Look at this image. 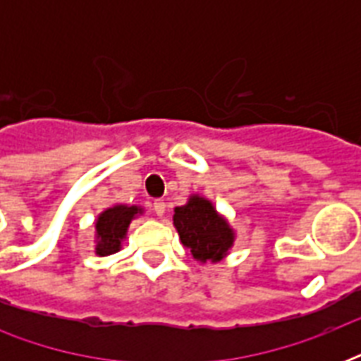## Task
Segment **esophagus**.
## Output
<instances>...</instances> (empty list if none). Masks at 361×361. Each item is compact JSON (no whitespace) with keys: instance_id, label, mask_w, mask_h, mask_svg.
<instances>
[{"instance_id":"esophagus-1","label":"esophagus","mask_w":361,"mask_h":361,"mask_svg":"<svg viewBox=\"0 0 361 361\" xmlns=\"http://www.w3.org/2000/svg\"><path fill=\"white\" fill-rule=\"evenodd\" d=\"M153 209H155V214H157L159 217H163L164 212H166V202H164V200H155V202H153Z\"/></svg>"}]
</instances>
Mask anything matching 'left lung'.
<instances>
[{"mask_svg": "<svg viewBox=\"0 0 361 361\" xmlns=\"http://www.w3.org/2000/svg\"><path fill=\"white\" fill-rule=\"evenodd\" d=\"M174 226L181 243L202 262H217L231 249L234 236L226 221L204 198L192 197L189 204L174 209Z\"/></svg>", "mask_w": 361, "mask_h": 361, "instance_id": "obj_1", "label": "left lung"}]
</instances>
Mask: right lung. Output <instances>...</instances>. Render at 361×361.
I'll list each match as a JSON object with an SVG mask.
<instances>
[{"mask_svg":"<svg viewBox=\"0 0 361 361\" xmlns=\"http://www.w3.org/2000/svg\"><path fill=\"white\" fill-rule=\"evenodd\" d=\"M140 209L136 206H114V208L106 209L101 214L97 219V252L101 257L104 255H114L120 251L121 240H123L127 226H129L130 219L138 214Z\"/></svg>","mask_w":361,"mask_h":361,"instance_id":"1","label":"right lung"}]
</instances>
